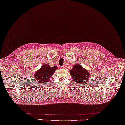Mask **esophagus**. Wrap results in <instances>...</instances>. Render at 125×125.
I'll use <instances>...</instances> for the list:
<instances>
[{
    "label": "esophagus",
    "instance_id": "obj_1",
    "mask_svg": "<svg viewBox=\"0 0 125 125\" xmlns=\"http://www.w3.org/2000/svg\"><path fill=\"white\" fill-rule=\"evenodd\" d=\"M60 68H62V69H64V68H65V67H64V66H62L60 67Z\"/></svg>",
    "mask_w": 125,
    "mask_h": 125
}]
</instances>
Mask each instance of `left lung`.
<instances>
[{
    "label": "left lung",
    "mask_w": 125,
    "mask_h": 125,
    "mask_svg": "<svg viewBox=\"0 0 125 125\" xmlns=\"http://www.w3.org/2000/svg\"><path fill=\"white\" fill-rule=\"evenodd\" d=\"M72 79L77 83H86L89 78V73L87 70L83 68L81 64H75L70 70Z\"/></svg>",
    "instance_id": "left-lung-1"
}]
</instances>
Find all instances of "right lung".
I'll return each instance as SVG.
<instances>
[{"mask_svg":"<svg viewBox=\"0 0 125 125\" xmlns=\"http://www.w3.org/2000/svg\"><path fill=\"white\" fill-rule=\"evenodd\" d=\"M56 69H57V66L50 67L48 64H44L34 74V77L38 81V83L45 84L50 81L51 76Z\"/></svg>","mask_w":125,"mask_h":125,"instance_id":"add662e5","label":"right lung"}]
</instances>
